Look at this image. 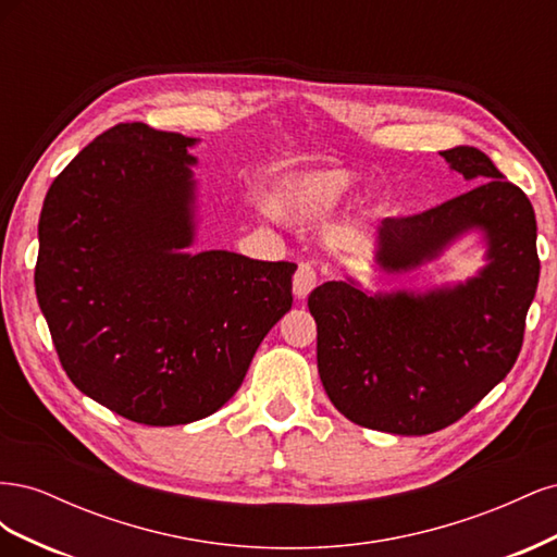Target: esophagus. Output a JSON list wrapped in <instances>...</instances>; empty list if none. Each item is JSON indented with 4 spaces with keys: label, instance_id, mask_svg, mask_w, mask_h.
Segmentation results:
<instances>
[{
    "label": "esophagus",
    "instance_id": "1",
    "mask_svg": "<svg viewBox=\"0 0 557 557\" xmlns=\"http://www.w3.org/2000/svg\"><path fill=\"white\" fill-rule=\"evenodd\" d=\"M315 269H313V264H309V262H301L299 267H297V272H295V278H293V293H295V297L297 299H305L313 288H315Z\"/></svg>",
    "mask_w": 557,
    "mask_h": 557
}]
</instances>
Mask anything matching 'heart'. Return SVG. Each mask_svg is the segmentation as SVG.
Masks as SVG:
<instances>
[{"label": "heart", "mask_w": 557, "mask_h": 557, "mask_svg": "<svg viewBox=\"0 0 557 557\" xmlns=\"http://www.w3.org/2000/svg\"><path fill=\"white\" fill-rule=\"evenodd\" d=\"M350 190V176L342 170H320L299 176L288 185L285 207L295 215L313 218L332 211Z\"/></svg>", "instance_id": "heart-1"}]
</instances>
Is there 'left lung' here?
I'll return each instance as SVG.
<instances>
[{
    "instance_id": "1",
    "label": "left lung",
    "mask_w": 557,
    "mask_h": 557,
    "mask_svg": "<svg viewBox=\"0 0 557 557\" xmlns=\"http://www.w3.org/2000/svg\"><path fill=\"white\" fill-rule=\"evenodd\" d=\"M442 156L476 185L430 211L385 218L376 267L411 272L481 232V272L425 293H367L346 278L309 295L320 381L339 413L369 430L420 436L453 425L511 372L522 346L539 283L534 209L479 148Z\"/></svg>"
}]
</instances>
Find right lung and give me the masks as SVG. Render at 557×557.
<instances>
[{"mask_svg":"<svg viewBox=\"0 0 557 557\" xmlns=\"http://www.w3.org/2000/svg\"><path fill=\"white\" fill-rule=\"evenodd\" d=\"M197 139L121 123L50 185L37 299L66 376L141 425H185L239 391L293 307L295 262L195 242Z\"/></svg>","mask_w":557,"mask_h":557,"instance_id":"obj_1","label":"right lung"}]
</instances>
